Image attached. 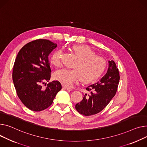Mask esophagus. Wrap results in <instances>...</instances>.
I'll list each match as a JSON object with an SVG mask.
<instances>
[{"instance_id": "obj_1", "label": "esophagus", "mask_w": 147, "mask_h": 147, "mask_svg": "<svg viewBox=\"0 0 147 147\" xmlns=\"http://www.w3.org/2000/svg\"><path fill=\"white\" fill-rule=\"evenodd\" d=\"M63 89L66 90H72V89L70 87H68L66 86H63Z\"/></svg>"}]
</instances>
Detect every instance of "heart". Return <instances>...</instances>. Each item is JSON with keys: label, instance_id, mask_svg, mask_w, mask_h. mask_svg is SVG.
<instances>
[{"label": "heart", "instance_id": "heart-1", "mask_svg": "<svg viewBox=\"0 0 147 147\" xmlns=\"http://www.w3.org/2000/svg\"><path fill=\"white\" fill-rule=\"evenodd\" d=\"M72 51L78 58L73 69L63 68L57 71L54 79L65 86H71L80 79L84 83L95 82L105 73L107 62L102 57L96 55L95 53L87 45H78L72 47ZM62 50L55 51L50 58L51 63L55 67L61 64Z\"/></svg>", "mask_w": 147, "mask_h": 147}]
</instances>
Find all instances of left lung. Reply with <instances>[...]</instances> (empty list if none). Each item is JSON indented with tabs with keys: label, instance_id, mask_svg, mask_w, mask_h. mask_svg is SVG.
Listing matches in <instances>:
<instances>
[{
	"label": "left lung",
	"instance_id": "left-lung-1",
	"mask_svg": "<svg viewBox=\"0 0 147 147\" xmlns=\"http://www.w3.org/2000/svg\"><path fill=\"white\" fill-rule=\"evenodd\" d=\"M120 79L119 70L115 63L109 61L106 74L99 82L88 86L83 100L76 105V109L84 116L99 113L115 96Z\"/></svg>",
	"mask_w": 147,
	"mask_h": 147
}]
</instances>
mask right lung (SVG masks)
Segmentation results:
<instances>
[{"label": "right lung", "instance_id": "add662e5", "mask_svg": "<svg viewBox=\"0 0 147 147\" xmlns=\"http://www.w3.org/2000/svg\"><path fill=\"white\" fill-rule=\"evenodd\" d=\"M57 45L39 39L25 45L15 59L12 79L16 92L22 103L31 111H41L51 106L62 86L58 81L41 84L51 78L48 55Z\"/></svg>", "mask_w": 147, "mask_h": 147}]
</instances>
